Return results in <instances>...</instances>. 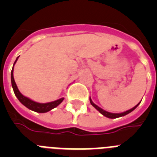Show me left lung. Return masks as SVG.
<instances>
[{"instance_id":"8db88e82","label":"left lung","mask_w":157,"mask_h":157,"mask_svg":"<svg viewBox=\"0 0 157 157\" xmlns=\"http://www.w3.org/2000/svg\"><path fill=\"white\" fill-rule=\"evenodd\" d=\"M90 101L91 105H92L93 106H94V108H95V109H97V110L99 111V112H101V114L103 115V116H106V117L109 118V119H116V118H119V117H121V116H126V115L129 114V113L132 112V111H134V109H135L136 108H137V107L138 106V105H139V104L141 103V102H139V103H138V105H136V106H134V108H132V109H130V110H128V111H126V112H122V113H112V112H106V111L103 110V109H101L100 107H98V105H95V104H94V102H93V101H92V100L90 99Z\"/></svg>"}]
</instances>
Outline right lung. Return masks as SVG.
<instances>
[{"label": "right lung", "mask_w": 157, "mask_h": 157, "mask_svg": "<svg viewBox=\"0 0 157 157\" xmlns=\"http://www.w3.org/2000/svg\"><path fill=\"white\" fill-rule=\"evenodd\" d=\"M18 58H19V56L16 58V61H15V63H14L13 64V67H12V72H11L12 86V88H13V91L14 93H15V95L16 96V98H18V100H19V101H20V102H21L24 106L27 107V109H30V110L32 111H34V112H39V113H45V112H48V111L52 110V109H54V108L57 107L58 105H59V104L61 103L62 101H63L64 98H60V99L52 101V102H48V103L41 104V103H37V102H35V101L29 99L28 98L23 96L21 93L19 92V89H18L17 86H16V82H15V80H14V77H13L14 65H15V63H16V61H17Z\"/></svg>", "instance_id": "right-lung-1"}]
</instances>
